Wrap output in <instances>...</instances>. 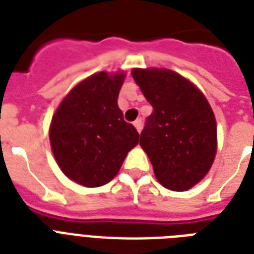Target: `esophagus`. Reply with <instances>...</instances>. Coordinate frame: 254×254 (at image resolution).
<instances>
[{"mask_svg": "<svg viewBox=\"0 0 254 254\" xmlns=\"http://www.w3.org/2000/svg\"><path fill=\"white\" fill-rule=\"evenodd\" d=\"M134 127H135V129H137V131L139 133V131H141V129H142V120H141V119L135 120Z\"/></svg>", "mask_w": 254, "mask_h": 254, "instance_id": "esophagus-1", "label": "esophagus"}]
</instances>
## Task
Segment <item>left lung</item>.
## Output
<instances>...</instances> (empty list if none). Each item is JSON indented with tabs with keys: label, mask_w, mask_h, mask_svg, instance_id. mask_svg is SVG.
I'll list each match as a JSON object with an SVG mask.
<instances>
[{
	"label": "left lung",
	"mask_w": 254,
	"mask_h": 254,
	"mask_svg": "<svg viewBox=\"0 0 254 254\" xmlns=\"http://www.w3.org/2000/svg\"><path fill=\"white\" fill-rule=\"evenodd\" d=\"M153 107L139 145L163 187L186 191L201 181L216 154V121L204 95L170 69H133Z\"/></svg>",
	"instance_id": "8db88e82"
}]
</instances>
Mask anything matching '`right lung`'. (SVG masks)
<instances>
[{"mask_svg":"<svg viewBox=\"0 0 254 254\" xmlns=\"http://www.w3.org/2000/svg\"><path fill=\"white\" fill-rule=\"evenodd\" d=\"M124 73L99 72L71 89L53 117L50 141L62 171L85 187L117 175L139 134L117 105Z\"/></svg>","mask_w":254,"mask_h":254,"instance_id":"1","label":"right lung"}]
</instances>
